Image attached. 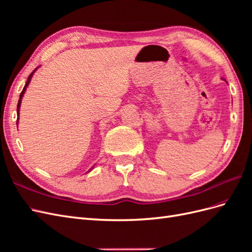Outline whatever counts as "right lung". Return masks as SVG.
Masks as SVG:
<instances>
[{
  "mask_svg": "<svg viewBox=\"0 0 252 252\" xmlns=\"http://www.w3.org/2000/svg\"><path fill=\"white\" fill-rule=\"evenodd\" d=\"M40 67V66H39ZM39 67H36L35 69L29 74V77H28V79H27V82H26V84H25V86H24V88H23V90H22V93H21V94H20V98H19V102H18V107H17V112H18V120H17V125L19 124V117H20V107H21V103H22V98H23V96H24V94H25V91H26V89H27V87H28V85H29V83H30V81H32V75H33V73L36 71V69ZM90 170H93V168H91ZM89 170V171H90Z\"/></svg>",
  "mask_w": 252,
  "mask_h": 252,
  "instance_id": "add662e5",
  "label": "right lung"
}]
</instances>
